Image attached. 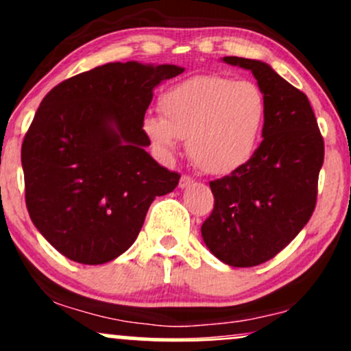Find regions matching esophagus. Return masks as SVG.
<instances>
[{"label": "esophagus", "mask_w": 351, "mask_h": 351, "mask_svg": "<svg viewBox=\"0 0 351 351\" xmlns=\"http://www.w3.org/2000/svg\"><path fill=\"white\" fill-rule=\"evenodd\" d=\"M190 185H193V178L188 175H182V178H180V188H188Z\"/></svg>", "instance_id": "esophagus-1"}]
</instances>
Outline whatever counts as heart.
Listing matches in <instances>:
<instances>
[{"label":"heart","mask_w":351,"mask_h":351,"mask_svg":"<svg viewBox=\"0 0 351 351\" xmlns=\"http://www.w3.org/2000/svg\"><path fill=\"white\" fill-rule=\"evenodd\" d=\"M161 116L143 129L163 154L186 139L188 156L202 171L225 175L256 153L267 121V101L257 84L223 75H198L169 87L160 97Z\"/></svg>","instance_id":"1"}]
</instances>
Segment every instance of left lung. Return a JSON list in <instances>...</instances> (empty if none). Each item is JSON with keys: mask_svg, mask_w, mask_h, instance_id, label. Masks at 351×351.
Here are the masks:
<instances>
[{"mask_svg": "<svg viewBox=\"0 0 351 351\" xmlns=\"http://www.w3.org/2000/svg\"><path fill=\"white\" fill-rule=\"evenodd\" d=\"M250 70L267 101L263 143L230 175L210 182L213 212L202 225L210 252L232 267L272 259L311 219L324 141L306 94L261 60L223 57Z\"/></svg>", "mask_w": 351, "mask_h": 351, "instance_id": "left-lung-1", "label": "left lung"}]
</instances>
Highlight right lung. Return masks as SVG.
Returning <instances> with one entry per match:
<instances>
[{
	"instance_id": "1",
	"label": "right lung",
	"mask_w": 351,
	"mask_h": 351,
	"mask_svg": "<svg viewBox=\"0 0 351 351\" xmlns=\"http://www.w3.org/2000/svg\"><path fill=\"white\" fill-rule=\"evenodd\" d=\"M176 65L114 62L64 80L43 97L21 145L33 225L80 264H104L138 237L153 200L180 175L145 149L153 88Z\"/></svg>"
}]
</instances>
